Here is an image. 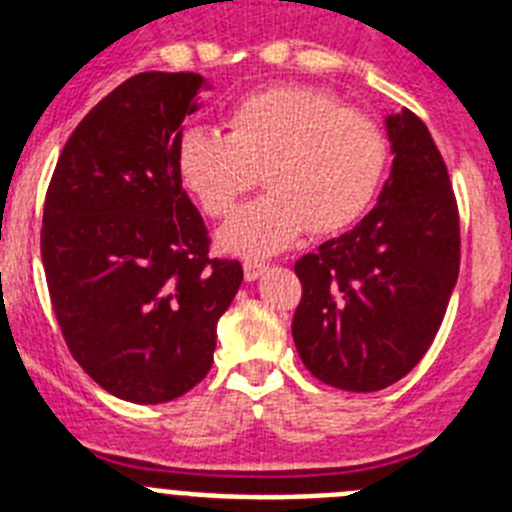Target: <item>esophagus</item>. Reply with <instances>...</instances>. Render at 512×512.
Segmentation results:
<instances>
[{"label":"esophagus","instance_id":"34e87169","mask_svg":"<svg viewBox=\"0 0 512 512\" xmlns=\"http://www.w3.org/2000/svg\"><path fill=\"white\" fill-rule=\"evenodd\" d=\"M266 269H269V264H264V261H246L243 264V274H246L248 282H256L259 277H264Z\"/></svg>","mask_w":512,"mask_h":512}]
</instances>
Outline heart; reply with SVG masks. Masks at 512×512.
<instances>
[{
    "label": "heart",
    "instance_id": "b5f03b06",
    "mask_svg": "<svg viewBox=\"0 0 512 512\" xmlns=\"http://www.w3.org/2000/svg\"><path fill=\"white\" fill-rule=\"evenodd\" d=\"M387 161L390 143L372 115L307 84L248 94L228 112V135L189 128L176 143L179 179L212 217L228 215L261 171L269 194L217 233L225 251L246 259L284 251L307 230L330 235L354 225Z\"/></svg>",
    "mask_w": 512,
    "mask_h": 512
}]
</instances>
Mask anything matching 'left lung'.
<instances>
[{
  "instance_id": "left-lung-1",
  "label": "left lung",
  "mask_w": 512,
  "mask_h": 512,
  "mask_svg": "<svg viewBox=\"0 0 512 512\" xmlns=\"http://www.w3.org/2000/svg\"><path fill=\"white\" fill-rule=\"evenodd\" d=\"M384 125L395 161L374 210L295 264L297 354L346 392L384 390L423 359L459 277V210L441 153L410 110Z\"/></svg>"
}]
</instances>
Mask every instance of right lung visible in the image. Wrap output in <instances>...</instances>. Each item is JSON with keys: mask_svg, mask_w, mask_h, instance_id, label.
Segmentation results:
<instances>
[{"mask_svg": "<svg viewBox=\"0 0 512 512\" xmlns=\"http://www.w3.org/2000/svg\"><path fill=\"white\" fill-rule=\"evenodd\" d=\"M200 74L143 71L66 140L45 194L40 253L71 356L120 400L158 405L207 377L217 320L243 282L176 171Z\"/></svg>", "mask_w": 512, "mask_h": 512, "instance_id": "right-lung-1", "label": "right lung"}]
</instances>
